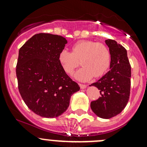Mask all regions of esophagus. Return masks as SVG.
<instances>
[{"mask_svg": "<svg viewBox=\"0 0 147 147\" xmlns=\"http://www.w3.org/2000/svg\"><path fill=\"white\" fill-rule=\"evenodd\" d=\"M80 87L81 89H85L87 87V85L86 84H79Z\"/></svg>", "mask_w": 147, "mask_h": 147, "instance_id": "esophagus-1", "label": "esophagus"}]
</instances>
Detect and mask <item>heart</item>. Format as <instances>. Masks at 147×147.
Instances as JSON below:
<instances>
[{
    "instance_id": "heart-1",
    "label": "heart",
    "mask_w": 147,
    "mask_h": 147,
    "mask_svg": "<svg viewBox=\"0 0 147 147\" xmlns=\"http://www.w3.org/2000/svg\"><path fill=\"white\" fill-rule=\"evenodd\" d=\"M59 61L67 74H72L81 61L83 67L74 74V78L85 82L94 76L101 77L107 72L111 63V53L104 44L80 40L72 45V52L62 50L59 54Z\"/></svg>"
}]
</instances>
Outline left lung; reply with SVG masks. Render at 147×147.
Masks as SVG:
<instances>
[{
  "label": "left lung",
  "instance_id": "obj_1",
  "mask_svg": "<svg viewBox=\"0 0 147 147\" xmlns=\"http://www.w3.org/2000/svg\"><path fill=\"white\" fill-rule=\"evenodd\" d=\"M105 43L111 53L110 70L98 81L91 84L100 90L101 96L90 104L92 112L102 119H110L119 115L129 99L131 86V65L127 50L114 40Z\"/></svg>",
  "mask_w": 147,
  "mask_h": 147
}]
</instances>
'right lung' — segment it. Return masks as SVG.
<instances>
[{
	"label": "right lung",
	"instance_id": "right-lung-1",
	"mask_svg": "<svg viewBox=\"0 0 147 147\" xmlns=\"http://www.w3.org/2000/svg\"><path fill=\"white\" fill-rule=\"evenodd\" d=\"M67 41L49 33L33 35L19 50L16 66L18 89L23 101L39 116L54 118L63 114L71 96L80 87L59 61Z\"/></svg>",
	"mask_w": 147,
	"mask_h": 147
}]
</instances>
